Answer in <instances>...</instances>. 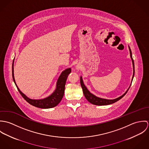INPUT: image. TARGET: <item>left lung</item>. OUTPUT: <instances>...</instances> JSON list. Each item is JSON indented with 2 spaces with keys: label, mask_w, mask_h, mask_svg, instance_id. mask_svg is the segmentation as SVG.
Returning a JSON list of instances; mask_svg holds the SVG:
<instances>
[{
  "label": "left lung",
  "mask_w": 149,
  "mask_h": 149,
  "mask_svg": "<svg viewBox=\"0 0 149 149\" xmlns=\"http://www.w3.org/2000/svg\"><path fill=\"white\" fill-rule=\"evenodd\" d=\"M128 49H129V51H130V57L131 59L132 60V67H133V75H132V80H131V84L130 85L129 88H128L127 90L126 91V92L122 95V96H119V97H117L115 99H103V98H101V97H99L95 95H94L93 94H92V93H91L89 90L87 89V88L86 87L85 84H84V81L82 78V76L80 77V84L81 88L83 89V93L84 95V96L85 98L86 99V100L91 103L92 104L94 105H96V106H106V105H109L111 104H113L116 102H118V100H119L120 99H121L127 92L129 88H130V86L131 85L134 76V73H135V68H134V60L132 59V52L131 50V49L130 47V46H128Z\"/></svg>",
  "instance_id": "obj_1"
}]
</instances>
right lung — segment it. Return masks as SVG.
Listing matches in <instances>:
<instances>
[{"mask_svg":"<svg viewBox=\"0 0 149 149\" xmlns=\"http://www.w3.org/2000/svg\"><path fill=\"white\" fill-rule=\"evenodd\" d=\"M14 59L13 60V63L12 65L13 79L20 94L27 102H28L29 104H30L33 106L40 108H43V109H47V108H51L57 106L60 103V102H61V100H62L64 96L65 85L67 77L71 72L70 68L64 70V71L61 73V74H60V76H59L57 80L56 89L50 96L41 99H31L28 97L23 93H22L16 84L15 78H14Z\"/></svg>","mask_w":149,"mask_h":149,"instance_id":"1","label":"right lung"}]
</instances>
